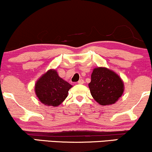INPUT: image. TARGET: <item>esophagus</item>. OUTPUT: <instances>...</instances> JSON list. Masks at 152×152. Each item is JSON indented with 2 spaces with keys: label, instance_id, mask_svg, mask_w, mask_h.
Segmentation results:
<instances>
[{
  "label": "esophagus",
  "instance_id": "obj_1",
  "mask_svg": "<svg viewBox=\"0 0 152 152\" xmlns=\"http://www.w3.org/2000/svg\"><path fill=\"white\" fill-rule=\"evenodd\" d=\"M78 84H83V83H84V81H83V79H80L79 81H78Z\"/></svg>",
  "mask_w": 152,
  "mask_h": 152
}]
</instances>
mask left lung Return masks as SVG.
Returning a JSON list of instances; mask_svg holds the SVG:
<instances>
[{
	"mask_svg": "<svg viewBox=\"0 0 152 152\" xmlns=\"http://www.w3.org/2000/svg\"><path fill=\"white\" fill-rule=\"evenodd\" d=\"M88 87L93 98L102 106L115 104L124 90V82L119 76L105 67L94 69Z\"/></svg>",
	"mask_w": 152,
	"mask_h": 152,
	"instance_id": "1",
	"label": "left lung"
}]
</instances>
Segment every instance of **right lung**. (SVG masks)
Instances as JSON below:
<instances>
[{
	"instance_id": "1",
	"label": "right lung",
	"mask_w": 152,
	"mask_h": 152,
	"mask_svg": "<svg viewBox=\"0 0 152 152\" xmlns=\"http://www.w3.org/2000/svg\"><path fill=\"white\" fill-rule=\"evenodd\" d=\"M72 87L58 76L56 70L50 69L35 84V92L39 101L46 106H58L68 96Z\"/></svg>"
}]
</instances>
